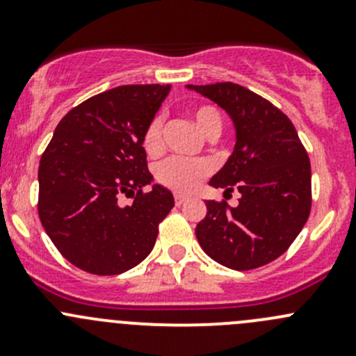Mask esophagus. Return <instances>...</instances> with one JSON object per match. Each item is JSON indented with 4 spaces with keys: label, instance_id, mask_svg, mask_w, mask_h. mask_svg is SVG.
<instances>
[{
    "label": "esophagus",
    "instance_id": "obj_1",
    "mask_svg": "<svg viewBox=\"0 0 356 356\" xmlns=\"http://www.w3.org/2000/svg\"><path fill=\"white\" fill-rule=\"evenodd\" d=\"M174 201H175V204H177V207H181V204H184L186 201H188V198H186V196H182V195H175Z\"/></svg>",
    "mask_w": 356,
    "mask_h": 356
}]
</instances>
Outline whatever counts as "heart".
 <instances>
[{
  "label": "heart",
  "instance_id": "1",
  "mask_svg": "<svg viewBox=\"0 0 356 356\" xmlns=\"http://www.w3.org/2000/svg\"><path fill=\"white\" fill-rule=\"evenodd\" d=\"M193 118L204 136L215 139L224 129L222 111L215 105H198L193 110ZM143 146L146 153L156 155L163 149V118L156 115L146 127L143 136ZM210 165L203 160H186V158L172 156L156 165L155 177L165 188L177 193H191L201 184L203 179L210 175Z\"/></svg>",
  "mask_w": 356,
  "mask_h": 356
}]
</instances>
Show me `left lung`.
<instances>
[{"mask_svg":"<svg viewBox=\"0 0 356 356\" xmlns=\"http://www.w3.org/2000/svg\"><path fill=\"white\" fill-rule=\"evenodd\" d=\"M231 115L236 146L210 186L238 189L239 204L207 201L196 225L204 253L232 270H251L281 257L293 245L312 208L308 153L288 115L268 99L234 84L188 86Z\"/></svg>","mask_w":356,"mask_h":356,"instance_id":"1","label":"left lung"}]
</instances>
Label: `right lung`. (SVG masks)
Instances as JSON below:
<instances>
[{
    "label": "right lung",
    "instance_id": "right-lung-1",
    "mask_svg": "<svg viewBox=\"0 0 356 356\" xmlns=\"http://www.w3.org/2000/svg\"><path fill=\"white\" fill-rule=\"evenodd\" d=\"M170 84L118 86L86 99L56 125L39 161L38 213L72 265L117 275L141 264L174 196L155 184L143 136ZM135 198L120 207L118 196Z\"/></svg>",
    "mask_w": 356,
    "mask_h": 356
}]
</instances>
